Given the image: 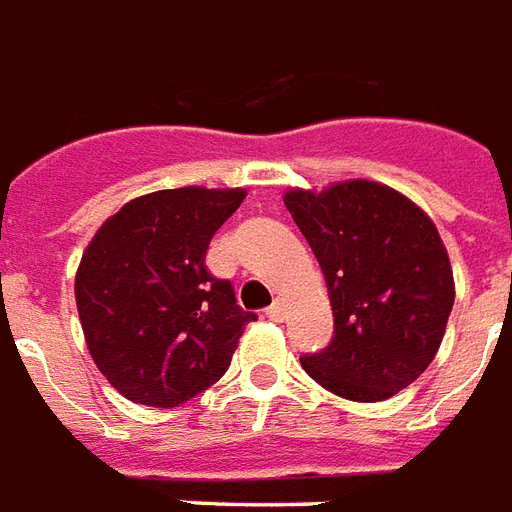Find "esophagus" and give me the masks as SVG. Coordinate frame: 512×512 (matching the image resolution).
I'll return each instance as SVG.
<instances>
[{
	"label": "esophagus",
	"instance_id": "1",
	"mask_svg": "<svg viewBox=\"0 0 512 512\" xmlns=\"http://www.w3.org/2000/svg\"><path fill=\"white\" fill-rule=\"evenodd\" d=\"M267 319H272V322H281V319H283V305H281V302L275 300L270 308H267Z\"/></svg>",
	"mask_w": 512,
	"mask_h": 512
}]
</instances>
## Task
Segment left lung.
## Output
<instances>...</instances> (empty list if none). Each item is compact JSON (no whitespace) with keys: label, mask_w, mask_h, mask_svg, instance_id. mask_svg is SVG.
I'll use <instances>...</instances> for the list:
<instances>
[{"label":"left lung","mask_w":512,"mask_h":512,"mask_svg":"<svg viewBox=\"0 0 512 512\" xmlns=\"http://www.w3.org/2000/svg\"><path fill=\"white\" fill-rule=\"evenodd\" d=\"M330 292L335 333L300 357L324 390L384 401L431 365L453 311L450 259L434 220L398 190L349 179L283 196Z\"/></svg>","instance_id":"obj_1"}]
</instances>
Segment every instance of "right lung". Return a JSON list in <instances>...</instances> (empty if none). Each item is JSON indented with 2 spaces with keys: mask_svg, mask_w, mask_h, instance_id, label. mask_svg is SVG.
Wrapping results in <instances>:
<instances>
[{
  "mask_svg": "<svg viewBox=\"0 0 512 512\" xmlns=\"http://www.w3.org/2000/svg\"><path fill=\"white\" fill-rule=\"evenodd\" d=\"M242 199V188L196 185L138 196L81 256L76 305L89 354L133 404L171 409L204 393L256 322L204 264L212 234Z\"/></svg>",
  "mask_w": 512,
  "mask_h": 512,
  "instance_id": "add662e5",
  "label": "right lung"
}]
</instances>
